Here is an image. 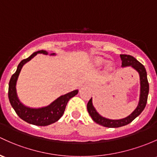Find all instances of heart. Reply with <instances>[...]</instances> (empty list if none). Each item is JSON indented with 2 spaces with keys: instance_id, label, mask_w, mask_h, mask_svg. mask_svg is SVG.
Listing matches in <instances>:
<instances>
[{
  "instance_id": "heart-1",
  "label": "heart",
  "mask_w": 157,
  "mask_h": 157,
  "mask_svg": "<svg viewBox=\"0 0 157 157\" xmlns=\"http://www.w3.org/2000/svg\"><path fill=\"white\" fill-rule=\"evenodd\" d=\"M104 62H105V60H104L103 58H98V59H97V64H99V65L102 64V63H103Z\"/></svg>"
}]
</instances>
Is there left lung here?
I'll use <instances>...</instances> for the list:
<instances>
[{"instance_id": "8db88e82", "label": "left lung", "mask_w": 157, "mask_h": 157, "mask_svg": "<svg viewBox=\"0 0 157 157\" xmlns=\"http://www.w3.org/2000/svg\"><path fill=\"white\" fill-rule=\"evenodd\" d=\"M120 56H121V59L122 60L121 67H131L139 73L140 78L139 101L136 109L129 116L122 119L112 120L106 118V117L100 115L93 105L92 98L90 99L87 105V109L89 114L90 115L91 118L94 120V122L99 124V125L105 126V127L117 128L129 124L143 112L146 106L147 101V96L148 93H149V84H148L147 78V72L144 67L131 55H121Z\"/></svg>"}]
</instances>
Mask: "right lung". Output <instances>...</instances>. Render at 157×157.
<instances>
[{
    "instance_id": "1",
    "label": "right lung",
    "mask_w": 157,
    "mask_h": 157,
    "mask_svg": "<svg viewBox=\"0 0 157 157\" xmlns=\"http://www.w3.org/2000/svg\"><path fill=\"white\" fill-rule=\"evenodd\" d=\"M37 54H43L45 55H49L48 52L45 50H40V51L35 52L28 58L24 59L20 62L16 72L12 75L10 81L8 97H9L12 107L13 108L20 118L28 124L43 126L54 124L62 117L64 113L68 101L78 94V90H74L68 94L60 96L51 102L49 105L41 108H31L24 105L18 97L17 90H16L17 81L23 66L30 61L32 58H34ZM49 55L55 56L56 54H50Z\"/></svg>"
}]
</instances>
